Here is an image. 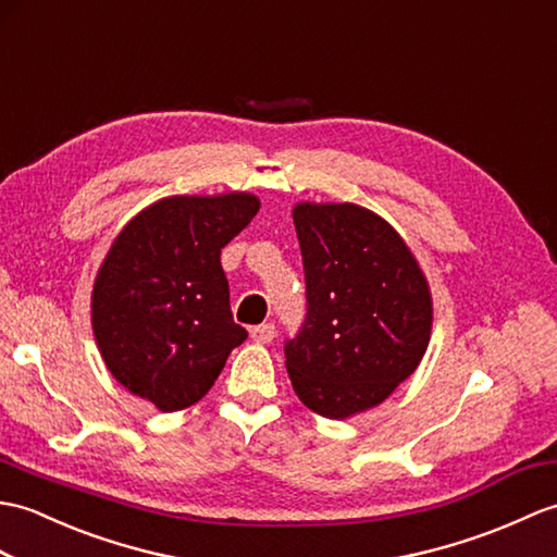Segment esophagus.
<instances>
[{
	"mask_svg": "<svg viewBox=\"0 0 557 557\" xmlns=\"http://www.w3.org/2000/svg\"><path fill=\"white\" fill-rule=\"evenodd\" d=\"M275 325L273 322H263V325H256V327H251V339L256 342V344H270L275 339Z\"/></svg>",
	"mask_w": 557,
	"mask_h": 557,
	"instance_id": "obj_1",
	"label": "esophagus"
}]
</instances>
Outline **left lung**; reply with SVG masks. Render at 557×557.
Listing matches in <instances>:
<instances>
[{
  "instance_id": "left-lung-1",
  "label": "left lung",
  "mask_w": 557,
  "mask_h": 557,
  "mask_svg": "<svg viewBox=\"0 0 557 557\" xmlns=\"http://www.w3.org/2000/svg\"><path fill=\"white\" fill-rule=\"evenodd\" d=\"M292 215L308 313L284 366L306 408L346 420L416 372L432 334V292L404 237L370 209L301 201Z\"/></svg>"
}]
</instances>
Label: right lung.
<instances>
[{"mask_svg":"<svg viewBox=\"0 0 557 557\" xmlns=\"http://www.w3.org/2000/svg\"><path fill=\"white\" fill-rule=\"evenodd\" d=\"M249 191L165 197L127 223L99 265L92 330L127 392L163 412L209 394L247 330L232 320L220 249L251 223Z\"/></svg>","mask_w":557,"mask_h":557,"instance_id":"1","label":"right lung"}]
</instances>
